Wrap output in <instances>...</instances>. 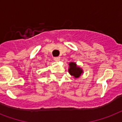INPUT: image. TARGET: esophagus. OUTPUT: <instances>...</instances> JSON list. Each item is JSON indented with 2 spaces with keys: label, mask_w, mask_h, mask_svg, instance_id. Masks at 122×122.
Returning a JSON list of instances; mask_svg holds the SVG:
<instances>
[{
  "label": "esophagus",
  "mask_w": 122,
  "mask_h": 122,
  "mask_svg": "<svg viewBox=\"0 0 122 122\" xmlns=\"http://www.w3.org/2000/svg\"><path fill=\"white\" fill-rule=\"evenodd\" d=\"M54 60L56 61H59V60H60V57H54Z\"/></svg>",
  "instance_id": "34e87169"
}]
</instances>
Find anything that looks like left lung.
<instances>
[{"mask_svg":"<svg viewBox=\"0 0 122 122\" xmlns=\"http://www.w3.org/2000/svg\"><path fill=\"white\" fill-rule=\"evenodd\" d=\"M69 65H70V68H69L68 71L70 74L71 75H73L75 78L79 77L82 73V70L76 66V63H70Z\"/></svg>","mask_w":122,"mask_h":122,"instance_id":"obj_1","label":"left lung"}]
</instances>
